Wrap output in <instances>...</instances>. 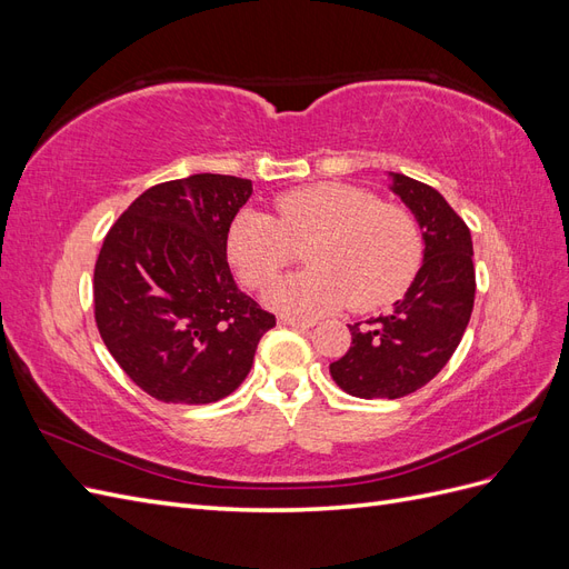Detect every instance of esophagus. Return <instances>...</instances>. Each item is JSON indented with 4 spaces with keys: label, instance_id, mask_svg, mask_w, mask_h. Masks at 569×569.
Here are the masks:
<instances>
[{
    "label": "esophagus",
    "instance_id": "34e87169",
    "mask_svg": "<svg viewBox=\"0 0 569 569\" xmlns=\"http://www.w3.org/2000/svg\"><path fill=\"white\" fill-rule=\"evenodd\" d=\"M280 325L297 327V330H311V327H313V322H308V320H297V318H280Z\"/></svg>",
    "mask_w": 569,
    "mask_h": 569
}]
</instances>
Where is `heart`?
<instances>
[{"label": "heart", "mask_w": 569, "mask_h": 569, "mask_svg": "<svg viewBox=\"0 0 569 569\" xmlns=\"http://www.w3.org/2000/svg\"><path fill=\"white\" fill-rule=\"evenodd\" d=\"M278 218L261 209L237 213L228 258L247 287H266L308 242L306 266L274 282L266 301L291 318H313L351 303L372 311L393 301L416 278L422 237L403 206L377 203L363 187L318 182L274 199Z\"/></svg>", "instance_id": "obj_1"}]
</instances>
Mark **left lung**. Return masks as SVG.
I'll return each instance as SVG.
<instances>
[{"mask_svg":"<svg viewBox=\"0 0 569 569\" xmlns=\"http://www.w3.org/2000/svg\"><path fill=\"white\" fill-rule=\"evenodd\" d=\"M422 230V266L406 297L380 318L349 325L351 347L330 363L332 380L358 399H401L441 372L475 306L472 237L435 187L389 173Z\"/></svg>","mask_w":569,"mask_h":569,"instance_id":"1","label":"left lung"}]
</instances>
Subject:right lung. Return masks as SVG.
Returning <instances> with one entry per match:
<instances>
[{
	"label": "right lung",
	"instance_id": "1",
	"mask_svg": "<svg viewBox=\"0 0 569 569\" xmlns=\"http://www.w3.org/2000/svg\"><path fill=\"white\" fill-rule=\"evenodd\" d=\"M251 180L199 173L149 187L120 216L94 266V320L116 363L163 403L230 396L274 316L239 291L228 230Z\"/></svg>",
	"mask_w": 569,
	"mask_h": 569
}]
</instances>
